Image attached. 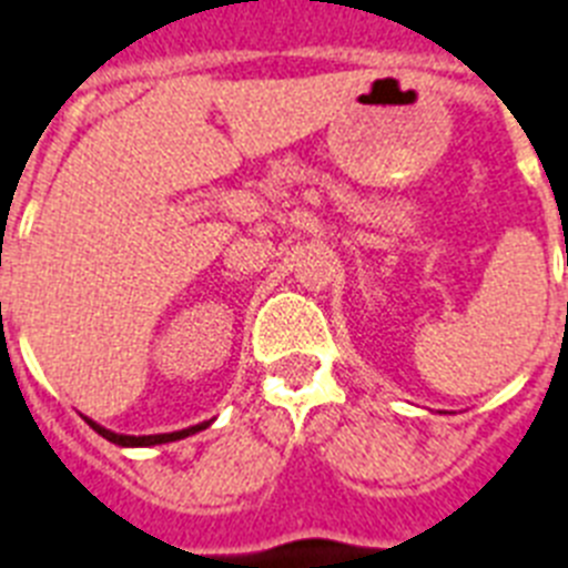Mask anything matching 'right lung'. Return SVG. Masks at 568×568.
Masks as SVG:
<instances>
[{
    "mask_svg": "<svg viewBox=\"0 0 568 568\" xmlns=\"http://www.w3.org/2000/svg\"><path fill=\"white\" fill-rule=\"evenodd\" d=\"M87 424L95 429L98 435H104L106 442L119 444V447H156V444H171V442H180V438H189V435L200 433L205 426H211V420H203V424L189 426V429H176V433H159V435H121V433H112L106 426L95 424L92 418H87Z\"/></svg>",
    "mask_w": 568,
    "mask_h": 568,
    "instance_id": "obj_1",
    "label": "right lung"
}]
</instances>
